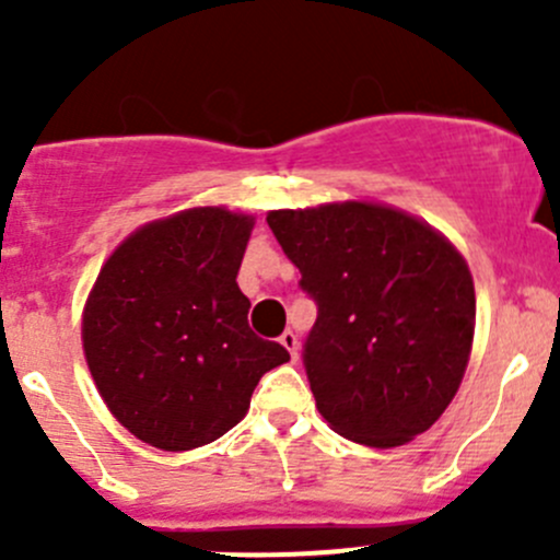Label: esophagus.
I'll return each instance as SVG.
<instances>
[{"mask_svg": "<svg viewBox=\"0 0 560 560\" xmlns=\"http://www.w3.org/2000/svg\"><path fill=\"white\" fill-rule=\"evenodd\" d=\"M279 341L284 343V349L292 354V360H298V349H301V347H298V336H295V332L284 330V332H281Z\"/></svg>", "mask_w": 560, "mask_h": 560, "instance_id": "34e87169", "label": "esophagus"}]
</instances>
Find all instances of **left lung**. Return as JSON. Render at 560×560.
Returning a JSON list of instances; mask_svg holds the SVG:
<instances>
[{"instance_id": "8db88e82", "label": "left lung", "mask_w": 560, "mask_h": 560, "mask_svg": "<svg viewBox=\"0 0 560 560\" xmlns=\"http://www.w3.org/2000/svg\"><path fill=\"white\" fill-rule=\"evenodd\" d=\"M268 224L316 303L303 365L327 425L380 450L428 431L471 354L477 301L460 252L376 202L270 211Z\"/></svg>"}]
</instances>
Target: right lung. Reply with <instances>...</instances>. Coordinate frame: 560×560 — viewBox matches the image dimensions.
<instances>
[{"mask_svg": "<svg viewBox=\"0 0 560 560\" xmlns=\"http://www.w3.org/2000/svg\"><path fill=\"white\" fill-rule=\"evenodd\" d=\"M254 219L206 206L135 230L83 308V352L110 415L167 453L238 425L262 374L287 363L254 336L238 276Z\"/></svg>", "mask_w": 560, "mask_h": 560, "instance_id": "right-lung-1", "label": "right lung"}]
</instances>
